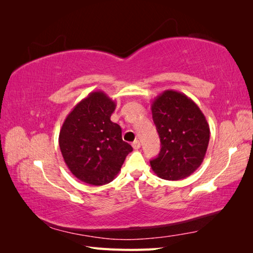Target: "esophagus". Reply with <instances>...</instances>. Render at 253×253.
Listing matches in <instances>:
<instances>
[{"label":"esophagus","instance_id":"34e87169","mask_svg":"<svg viewBox=\"0 0 253 253\" xmlns=\"http://www.w3.org/2000/svg\"><path fill=\"white\" fill-rule=\"evenodd\" d=\"M132 148L135 150H138L139 148H140V142H139V140H135L132 142Z\"/></svg>","mask_w":253,"mask_h":253}]
</instances>
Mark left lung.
<instances>
[{
    "instance_id": "left-lung-1",
    "label": "left lung",
    "mask_w": 253,
    "mask_h": 253,
    "mask_svg": "<svg viewBox=\"0 0 253 253\" xmlns=\"http://www.w3.org/2000/svg\"><path fill=\"white\" fill-rule=\"evenodd\" d=\"M161 151L150 161L160 178L179 180L190 176L203 162L210 127L199 106L184 93L165 90L151 104Z\"/></svg>"
}]
</instances>
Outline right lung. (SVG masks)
<instances>
[{"instance_id":"right-lung-1","label":"right lung","mask_w":253,"mask_h":253,"mask_svg":"<svg viewBox=\"0 0 253 253\" xmlns=\"http://www.w3.org/2000/svg\"><path fill=\"white\" fill-rule=\"evenodd\" d=\"M116 103L103 91H93L75 105L58 137L68 169L85 184H109L120 173L129 143L123 141L122 128L111 121Z\"/></svg>"}]
</instances>
